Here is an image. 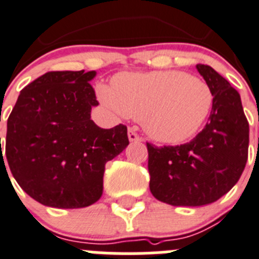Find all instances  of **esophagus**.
<instances>
[{
  "instance_id": "34e87169",
  "label": "esophagus",
  "mask_w": 259,
  "mask_h": 259,
  "mask_svg": "<svg viewBox=\"0 0 259 259\" xmlns=\"http://www.w3.org/2000/svg\"><path fill=\"white\" fill-rule=\"evenodd\" d=\"M127 137H129L130 142H141L142 141V138L139 137V134H137L135 129H133V127H129V130H127Z\"/></svg>"
}]
</instances>
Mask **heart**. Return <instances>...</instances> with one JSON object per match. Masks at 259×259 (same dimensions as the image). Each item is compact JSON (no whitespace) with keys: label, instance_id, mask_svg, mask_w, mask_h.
Wrapping results in <instances>:
<instances>
[{"label":"heart","instance_id":"1","mask_svg":"<svg viewBox=\"0 0 259 259\" xmlns=\"http://www.w3.org/2000/svg\"><path fill=\"white\" fill-rule=\"evenodd\" d=\"M107 107L141 120L147 134L166 144L194 137L208 118L213 93L208 84L181 71L120 72L111 89L98 87Z\"/></svg>","mask_w":259,"mask_h":259}]
</instances>
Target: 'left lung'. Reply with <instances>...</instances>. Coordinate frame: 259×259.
<instances>
[{
  "label": "left lung",
  "mask_w": 259,
  "mask_h": 259,
  "mask_svg": "<svg viewBox=\"0 0 259 259\" xmlns=\"http://www.w3.org/2000/svg\"><path fill=\"white\" fill-rule=\"evenodd\" d=\"M197 69L213 93L206 126L180 146L147 142L149 189L171 206L216 202L238 183L248 159L249 124L238 91L208 65L198 64Z\"/></svg>",
  "instance_id": "8db88e82"
}]
</instances>
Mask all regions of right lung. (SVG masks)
I'll return each instance as SVG.
<instances>
[{
    "instance_id": "1",
    "label": "right lung",
    "mask_w": 259,
    "mask_h": 259,
    "mask_svg": "<svg viewBox=\"0 0 259 259\" xmlns=\"http://www.w3.org/2000/svg\"><path fill=\"white\" fill-rule=\"evenodd\" d=\"M94 76L84 70L46 72L20 92L9 116L0 159H7L21 189L45 206L96 203L106 162L129 144L125 125L102 129L91 120L92 107L100 105L89 83Z\"/></svg>"
}]
</instances>
